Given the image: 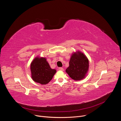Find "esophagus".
<instances>
[{"mask_svg": "<svg viewBox=\"0 0 121 121\" xmlns=\"http://www.w3.org/2000/svg\"><path fill=\"white\" fill-rule=\"evenodd\" d=\"M59 69L60 70H61V71H64V68H63V67H59Z\"/></svg>", "mask_w": 121, "mask_h": 121, "instance_id": "obj_1", "label": "esophagus"}]
</instances>
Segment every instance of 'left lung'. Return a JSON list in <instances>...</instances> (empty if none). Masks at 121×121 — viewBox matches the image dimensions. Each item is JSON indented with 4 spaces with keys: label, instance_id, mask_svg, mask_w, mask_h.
Wrapping results in <instances>:
<instances>
[{
    "label": "left lung",
    "instance_id": "left-lung-1",
    "mask_svg": "<svg viewBox=\"0 0 121 121\" xmlns=\"http://www.w3.org/2000/svg\"><path fill=\"white\" fill-rule=\"evenodd\" d=\"M69 64V65L65 71L71 78L77 81L85 77L89 69V63L87 57L83 53L79 51L74 53Z\"/></svg>",
    "mask_w": 121,
    "mask_h": 121
}]
</instances>
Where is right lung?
Returning <instances> with one entry per match:
<instances>
[{
  "instance_id": "1",
  "label": "right lung",
  "mask_w": 121,
  "mask_h": 121,
  "mask_svg": "<svg viewBox=\"0 0 121 121\" xmlns=\"http://www.w3.org/2000/svg\"><path fill=\"white\" fill-rule=\"evenodd\" d=\"M30 70L33 80L43 85L48 83L56 71L50 67L44 57L34 58L30 64Z\"/></svg>"
}]
</instances>
